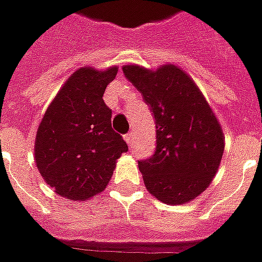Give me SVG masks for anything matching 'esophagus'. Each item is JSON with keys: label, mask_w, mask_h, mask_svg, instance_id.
<instances>
[{"label": "esophagus", "mask_w": 262, "mask_h": 262, "mask_svg": "<svg viewBox=\"0 0 262 262\" xmlns=\"http://www.w3.org/2000/svg\"><path fill=\"white\" fill-rule=\"evenodd\" d=\"M125 140H126V143L129 144V146H132V144H133V135H132V132H129V133H126V135H125Z\"/></svg>", "instance_id": "esophagus-1"}]
</instances>
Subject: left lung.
Instances as JSON below:
<instances>
[{
	"instance_id": "8db88e82",
	"label": "left lung",
	"mask_w": 262,
	"mask_h": 262,
	"mask_svg": "<svg viewBox=\"0 0 262 262\" xmlns=\"http://www.w3.org/2000/svg\"><path fill=\"white\" fill-rule=\"evenodd\" d=\"M156 122V150L139 160L146 188L166 204H184L213 182L224 153V135L204 95L176 65L156 71L122 68Z\"/></svg>"
}]
</instances>
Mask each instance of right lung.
Segmentation results:
<instances>
[{
    "instance_id": "add662e5",
    "label": "right lung",
    "mask_w": 262,
    "mask_h": 262,
    "mask_svg": "<svg viewBox=\"0 0 262 262\" xmlns=\"http://www.w3.org/2000/svg\"><path fill=\"white\" fill-rule=\"evenodd\" d=\"M118 67H83L62 85L38 126L36 167L43 180L68 200L85 201L102 193L116 160L127 151L112 129V111L103 102Z\"/></svg>"
}]
</instances>
